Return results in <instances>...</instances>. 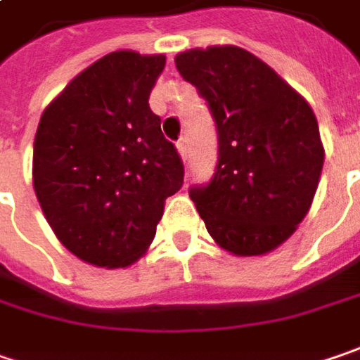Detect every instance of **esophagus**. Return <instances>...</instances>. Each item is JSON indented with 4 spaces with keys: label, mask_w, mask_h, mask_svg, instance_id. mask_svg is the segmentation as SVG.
Instances as JSON below:
<instances>
[{
    "label": "esophagus",
    "mask_w": 360,
    "mask_h": 360,
    "mask_svg": "<svg viewBox=\"0 0 360 360\" xmlns=\"http://www.w3.org/2000/svg\"><path fill=\"white\" fill-rule=\"evenodd\" d=\"M176 148H178V153H180V158L182 160H186V153H188V146H186V137H182L178 143H176Z\"/></svg>",
    "instance_id": "obj_1"
}]
</instances>
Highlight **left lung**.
<instances>
[{"label":"left lung","mask_w":360,"mask_h":360,"mask_svg":"<svg viewBox=\"0 0 360 360\" xmlns=\"http://www.w3.org/2000/svg\"><path fill=\"white\" fill-rule=\"evenodd\" d=\"M174 63L217 123V172L190 188L207 231L241 257L274 251L294 235L318 188L324 148L312 107L239 46L192 48Z\"/></svg>","instance_id":"8db88e82"}]
</instances>
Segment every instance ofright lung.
<instances>
[{
  "instance_id": "obj_1",
  "label": "right lung",
  "mask_w": 360,
  "mask_h": 360,
  "mask_svg": "<svg viewBox=\"0 0 360 360\" xmlns=\"http://www.w3.org/2000/svg\"><path fill=\"white\" fill-rule=\"evenodd\" d=\"M164 66V54L111 52L68 82L38 123L36 198L58 241L91 265L139 259L166 198L182 188V160L148 103Z\"/></svg>"
}]
</instances>
